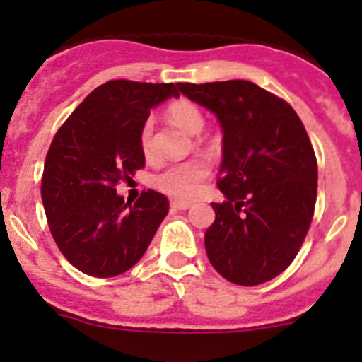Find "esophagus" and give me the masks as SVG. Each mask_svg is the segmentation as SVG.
<instances>
[{"label": "esophagus", "mask_w": 362, "mask_h": 362, "mask_svg": "<svg viewBox=\"0 0 362 362\" xmlns=\"http://www.w3.org/2000/svg\"><path fill=\"white\" fill-rule=\"evenodd\" d=\"M171 207H173L175 211H185L191 207V202L187 200H171Z\"/></svg>", "instance_id": "1"}]
</instances>
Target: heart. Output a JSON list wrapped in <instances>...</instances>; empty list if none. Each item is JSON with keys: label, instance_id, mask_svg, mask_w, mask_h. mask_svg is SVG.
Wrapping results in <instances>:
<instances>
[{"label": "heart", "instance_id": "obj_1", "mask_svg": "<svg viewBox=\"0 0 362 362\" xmlns=\"http://www.w3.org/2000/svg\"><path fill=\"white\" fill-rule=\"evenodd\" d=\"M168 119L182 128L184 132L197 135L204 129L205 115L198 104L189 99H178L171 103L165 110ZM139 148H141L142 157L151 160L155 157V142H153V120L148 119L142 122L139 129ZM209 164L204 158H191V160L178 162L162 168L160 171L153 175V187L162 191L175 198H184L189 200L200 191L202 184L209 175Z\"/></svg>", "mask_w": 362, "mask_h": 362}]
</instances>
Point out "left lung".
I'll list each match as a JSON object with an SVG mask.
<instances>
[{
  "label": "left lung",
  "mask_w": 362,
  "mask_h": 362,
  "mask_svg": "<svg viewBox=\"0 0 362 362\" xmlns=\"http://www.w3.org/2000/svg\"><path fill=\"white\" fill-rule=\"evenodd\" d=\"M223 129L218 189L226 202L205 230L211 265L234 285L270 281L294 262L317 198V160L291 104L250 81L178 83Z\"/></svg>",
  "instance_id": "1"
}]
</instances>
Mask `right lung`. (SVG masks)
Instances as JSON below:
<instances>
[{
  "label": "right lung",
  "instance_id": "1",
  "mask_svg": "<svg viewBox=\"0 0 362 362\" xmlns=\"http://www.w3.org/2000/svg\"><path fill=\"white\" fill-rule=\"evenodd\" d=\"M178 84L108 81L63 122L45 160L41 198L64 258L81 272L113 278L144 256L169 211L165 194L142 191L135 204L117 194L146 165L139 129L149 110Z\"/></svg>",
  "mask_w": 362,
  "mask_h": 362
}]
</instances>
